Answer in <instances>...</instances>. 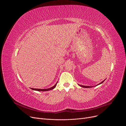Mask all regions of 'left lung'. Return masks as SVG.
Wrapping results in <instances>:
<instances>
[{
  "label": "left lung",
  "instance_id": "8db88e82",
  "mask_svg": "<svg viewBox=\"0 0 126 126\" xmlns=\"http://www.w3.org/2000/svg\"><path fill=\"white\" fill-rule=\"evenodd\" d=\"M105 80H106V79H105ZM105 80H104V81H103L102 82H101V83H99V84L97 85H97H100V84H102L103 82H104V81ZM79 85L80 86L82 87H83V88H91V87H94V86H83V85Z\"/></svg>",
  "mask_w": 126,
  "mask_h": 126
}]
</instances>
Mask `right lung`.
<instances>
[{"label":"right lung","instance_id":"1","mask_svg":"<svg viewBox=\"0 0 126 126\" xmlns=\"http://www.w3.org/2000/svg\"><path fill=\"white\" fill-rule=\"evenodd\" d=\"M57 84V82L56 83V84L53 86L52 87H51L50 88H48V89H34V88H31L32 90H35V91H49L51 90H52L53 89H54L55 88V87L56 86Z\"/></svg>","mask_w":126,"mask_h":126}]
</instances>
